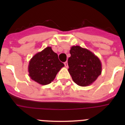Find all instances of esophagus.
I'll return each mask as SVG.
<instances>
[{
  "label": "esophagus",
  "instance_id": "obj_1",
  "mask_svg": "<svg viewBox=\"0 0 125 125\" xmlns=\"http://www.w3.org/2000/svg\"><path fill=\"white\" fill-rule=\"evenodd\" d=\"M64 66H65V67H66V68H68V62L67 61H66V62H64Z\"/></svg>",
  "mask_w": 125,
  "mask_h": 125
}]
</instances>
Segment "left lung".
Here are the masks:
<instances>
[{
	"label": "left lung",
	"instance_id": "left-lung-1",
	"mask_svg": "<svg viewBox=\"0 0 125 125\" xmlns=\"http://www.w3.org/2000/svg\"><path fill=\"white\" fill-rule=\"evenodd\" d=\"M70 54L68 71L74 82L81 86L93 83L101 73V64L98 57L78 46H73Z\"/></svg>",
	"mask_w": 125,
	"mask_h": 125
}]
</instances>
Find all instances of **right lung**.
Returning <instances> with one entry per match:
<instances>
[{"label":"right lung","instance_id":"add662e5","mask_svg":"<svg viewBox=\"0 0 125 125\" xmlns=\"http://www.w3.org/2000/svg\"><path fill=\"white\" fill-rule=\"evenodd\" d=\"M64 66L58 56L47 47L36 54L31 59L29 65V76L32 80L42 85L51 83L61 68Z\"/></svg>","mask_w":125,"mask_h":125}]
</instances>
